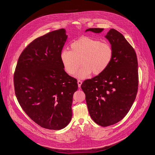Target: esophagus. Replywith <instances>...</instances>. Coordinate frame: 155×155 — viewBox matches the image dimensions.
I'll return each instance as SVG.
<instances>
[{
    "label": "esophagus",
    "mask_w": 155,
    "mask_h": 155,
    "mask_svg": "<svg viewBox=\"0 0 155 155\" xmlns=\"http://www.w3.org/2000/svg\"><path fill=\"white\" fill-rule=\"evenodd\" d=\"M78 87H80V86H81V84H82V81H81V80H78Z\"/></svg>",
    "instance_id": "34e87169"
}]
</instances>
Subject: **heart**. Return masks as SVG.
<instances>
[{"instance_id":"1","label":"heart","mask_w":155,"mask_h":155,"mask_svg":"<svg viewBox=\"0 0 155 155\" xmlns=\"http://www.w3.org/2000/svg\"><path fill=\"white\" fill-rule=\"evenodd\" d=\"M113 57V49L108 43L97 39L83 37L71 45V50L64 49L61 53V61L65 72L74 75L82 68L77 76L85 78L93 72L99 75L108 67Z\"/></svg>"}]
</instances>
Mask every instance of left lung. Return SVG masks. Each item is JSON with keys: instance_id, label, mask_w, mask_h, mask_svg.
Here are the masks:
<instances>
[{"instance_id": "obj_1", "label": "left lung", "mask_w": 155, "mask_h": 155, "mask_svg": "<svg viewBox=\"0 0 155 155\" xmlns=\"http://www.w3.org/2000/svg\"><path fill=\"white\" fill-rule=\"evenodd\" d=\"M103 30L90 28L86 32L100 33ZM105 38L113 49L111 62L104 72L81 85L90 117L103 127L119 122L127 115L136 99L139 84L138 62L133 47L115 29H110Z\"/></svg>"}]
</instances>
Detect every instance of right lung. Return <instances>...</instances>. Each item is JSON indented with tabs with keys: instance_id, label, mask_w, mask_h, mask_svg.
Masks as SVG:
<instances>
[{
	"instance_id": "right-lung-1",
	"label": "right lung",
	"mask_w": 155,
	"mask_h": 155,
	"mask_svg": "<svg viewBox=\"0 0 155 155\" xmlns=\"http://www.w3.org/2000/svg\"><path fill=\"white\" fill-rule=\"evenodd\" d=\"M67 38L64 29L37 38L20 54L14 73L20 106L32 120L48 129L64 128L72 117L77 80L65 72L61 61Z\"/></svg>"
}]
</instances>
